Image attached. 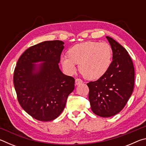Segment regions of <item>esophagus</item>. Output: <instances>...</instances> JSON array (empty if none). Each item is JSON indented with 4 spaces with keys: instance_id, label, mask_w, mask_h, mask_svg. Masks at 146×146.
<instances>
[{
    "instance_id": "34e87169",
    "label": "esophagus",
    "mask_w": 146,
    "mask_h": 146,
    "mask_svg": "<svg viewBox=\"0 0 146 146\" xmlns=\"http://www.w3.org/2000/svg\"><path fill=\"white\" fill-rule=\"evenodd\" d=\"M82 83V80L80 78H76L75 79V84L76 85H80Z\"/></svg>"
}]
</instances>
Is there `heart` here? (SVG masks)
<instances>
[{
  "label": "heart",
  "instance_id": "obj_1",
  "mask_svg": "<svg viewBox=\"0 0 146 146\" xmlns=\"http://www.w3.org/2000/svg\"><path fill=\"white\" fill-rule=\"evenodd\" d=\"M112 61V50L106 42L86 41L69 49L68 56H62L60 63L69 75L79 70L88 80H97L107 72Z\"/></svg>",
  "mask_w": 146,
  "mask_h": 146
}]
</instances>
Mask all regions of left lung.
I'll list each match as a JSON object with an SVG mask.
<instances>
[{
    "mask_svg": "<svg viewBox=\"0 0 146 146\" xmlns=\"http://www.w3.org/2000/svg\"><path fill=\"white\" fill-rule=\"evenodd\" d=\"M106 38L113 51V61L102 77L87 84L91 110L101 117L119 113L131 96L135 84L134 66L127 50L114 39Z\"/></svg>",
    "mask_w": 146,
    "mask_h": 146,
    "instance_id": "left-lung-1",
    "label": "left lung"
}]
</instances>
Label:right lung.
<instances>
[{
    "label": "right lung",
    "instance_id": "right-lung-1",
    "mask_svg": "<svg viewBox=\"0 0 146 146\" xmlns=\"http://www.w3.org/2000/svg\"><path fill=\"white\" fill-rule=\"evenodd\" d=\"M64 44L61 40L42 42L27 49L17 61L13 75L17 99L36 120L48 122L57 118L75 88V78L59 69ZM39 61L43 63L34 64Z\"/></svg>",
    "mask_w": 146,
    "mask_h": 146
}]
</instances>
